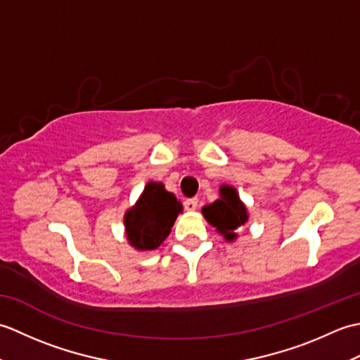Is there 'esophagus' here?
I'll return each mask as SVG.
<instances>
[{"label": "esophagus", "mask_w": 360, "mask_h": 360, "mask_svg": "<svg viewBox=\"0 0 360 360\" xmlns=\"http://www.w3.org/2000/svg\"><path fill=\"white\" fill-rule=\"evenodd\" d=\"M184 207L188 212L196 210V207H198V198H188V200L184 201Z\"/></svg>", "instance_id": "esophagus-1"}]
</instances>
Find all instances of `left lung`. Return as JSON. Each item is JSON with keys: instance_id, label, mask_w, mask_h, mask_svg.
I'll use <instances>...</instances> for the list:
<instances>
[{"instance_id": "8db88e82", "label": "left lung", "mask_w": 360, "mask_h": 360, "mask_svg": "<svg viewBox=\"0 0 360 360\" xmlns=\"http://www.w3.org/2000/svg\"><path fill=\"white\" fill-rule=\"evenodd\" d=\"M221 198L202 209V215L209 223L217 227V231L224 235L227 241L235 240V231L248 221V213L244 204L233 187L221 186Z\"/></svg>"}]
</instances>
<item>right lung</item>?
I'll return each instance as SVG.
<instances>
[{
    "instance_id": "add662e5",
    "label": "right lung",
    "mask_w": 360,
    "mask_h": 360,
    "mask_svg": "<svg viewBox=\"0 0 360 360\" xmlns=\"http://www.w3.org/2000/svg\"><path fill=\"white\" fill-rule=\"evenodd\" d=\"M181 210L182 205L173 193L167 192L162 184L150 182L134 207L127 212V238L139 250L159 248Z\"/></svg>"
}]
</instances>
